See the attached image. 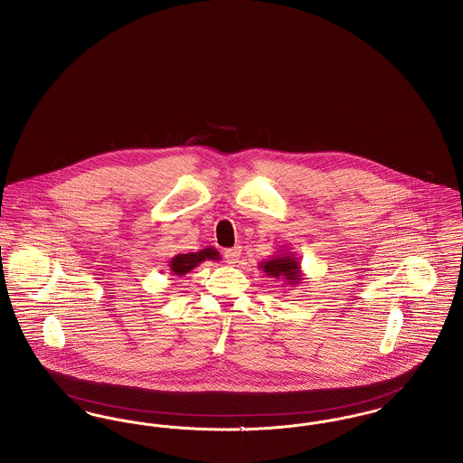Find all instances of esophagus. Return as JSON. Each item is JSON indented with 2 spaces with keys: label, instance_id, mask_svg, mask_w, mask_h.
Here are the masks:
<instances>
[{
  "label": "esophagus",
  "instance_id": "obj_1",
  "mask_svg": "<svg viewBox=\"0 0 463 463\" xmlns=\"http://www.w3.org/2000/svg\"><path fill=\"white\" fill-rule=\"evenodd\" d=\"M223 257H225V262L227 264H236L238 259L241 257V246H234V248H229L223 251Z\"/></svg>",
  "mask_w": 463,
  "mask_h": 463
}]
</instances>
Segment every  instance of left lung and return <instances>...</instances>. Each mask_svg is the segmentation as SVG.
Masks as SVG:
<instances>
[{"instance_id": "1", "label": "left lung", "mask_w": 463, "mask_h": 463, "mask_svg": "<svg viewBox=\"0 0 463 463\" xmlns=\"http://www.w3.org/2000/svg\"><path fill=\"white\" fill-rule=\"evenodd\" d=\"M266 274L272 278H285L288 283H298L300 279L299 262H296L292 257H274L271 260L264 262L260 266Z\"/></svg>"}]
</instances>
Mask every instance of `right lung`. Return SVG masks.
Listing matches in <instances>:
<instances>
[{"label":"right lung","mask_w":463,"mask_h":463,"mask_svg":"<svg viewBox=\"0 0 463 463\" xmlns=\"http://www.w3.org/2000/svg\"><path fill=\"white\" fill-rule=\"evenodd\" d=\"M212 259V260H218V251L215 248H204L199 250L195 253H180L171 260V271L178 276H184L187 272L194 269L195 266H199L203 260Z\"/></svg>","instance_id":"right-lung-1"}]
</instances>
